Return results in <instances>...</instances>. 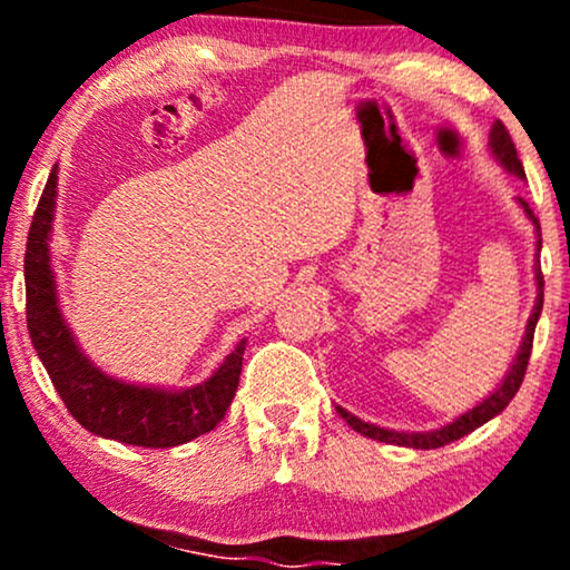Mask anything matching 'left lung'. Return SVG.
Wrapping results in <instances>:
<instances>
[{"label":"left lung","mask_w":570,"mask_h":570,"mask_svg":"<svg viewBox=\"0 0 570 570\" xmlns=\"http://www.w3.org/2000/svg\"><path fill=\"white\" fill-rule=\"evenodd\" d=\"M490 149H493L495 158L501 160V166L507 168V171H512L520 176V179H525V168H522L520 158H517V149H514V141L512 136H509V130L503 122L499 120L490 130ZM520 206L525 208L528 217L533 219L535 225V233H539V252H541V227H539V219L533 217L531 206H528L525 200L520 198ZM535 284H539V297H535V307L531 313V318H528V330H525V337H522V345L520 351H517V358L512 364V370H509V375L503 377V383L499 389L490 394L485 402L476 404L474 410L463 412L461 417H455L453 423H448V426L440 429V431H426V434H404V431H389V429H381V426H372V423H364L358 421L356 415H351V412H345L343 407H337L340 415L348 421V426L353 431H358V434L370 436V440H377V442H385V444H399V448H415V450H434V448H444V444L461 440V436L472 434L474 429H480L482 423H488L490 417H495L499 412L507 407L509 402H512L517 389L522 385V377H525V370H528V358H531V348H533V332H535V322H539L541 316V305H544V276H541V265H535Z\"/></svg>","instance_id":"1"}]
</instances>
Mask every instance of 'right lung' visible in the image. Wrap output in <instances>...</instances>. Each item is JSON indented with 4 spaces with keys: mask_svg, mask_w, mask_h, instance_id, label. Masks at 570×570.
Wrapping results in <instances>:
<instances>
[{
    "mask_svg": "<svg viewBox=\"0 0 570 570\" xmlns=\"http://www.w3.org/2000/svg\"><path fill=\"white\" fill-rule=\"evenodd\" d=\"M56 179L53 166L26 240V324L37 356L42 358L71 417L90 434L136 448H176L212 431L225 417L238 389L246 340L227 353L206 383L187 391L144 389L115 381L94 367L63 324L50 271L48 240L56 208Z\"/></svg>",
    "mask_w": 570,
    "mask_h": 570,
    "instance_id": "obj_1",
    "label": "right lung"
}]
</instances>
